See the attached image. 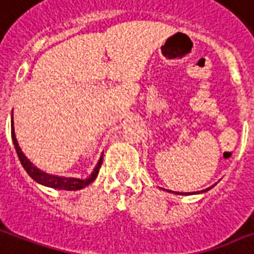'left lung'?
Listing matches in <instances>:
<instances>
[{"instance_id": "8db88e82", "label": "left lung", "mask_w": 254, "mask_h": 254, "mask_svg": "<svg viewBox=\"0 0 254 254\" xmlns=\"http://www.w3.org/2000/svg\"><path fill=\"white\" fill-rule=\"evenodd\" d=\"M179 194H188V193H179Z\"/></svg>"}]
</instances>
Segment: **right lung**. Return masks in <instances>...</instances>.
Segmentation results:
<instances>
[{
    "mask_svg": "<svg viewBox=\"0 0 254 254\" xmlns=\"http://www.w3.org/2000/svg\"><path fill=\"white\" fill-rule=\"evenodd\" d=\"M11 140H13V144H14L15 152L18 154V158L24 169L28 172V174L32 177L34 181L42 184V185H46V187L54 188V189H64V190H78V189H82V188L88 187L89 184L93 183L96 180L97 174H98V170H100V166L102 164V157L100 158V161L97 164V166L93 170L92 176L86 180H78V179H66V177H57V176H50V174L42 172V170L37 169L36 166L33 165L32 162L29 161L28 158L25 157V154L22 153L21 148L18 146V142H17V138H15L14 134V127H13V117H11Z\"/></svg>",
    "mask_w": 254,
    "mask_h": 254,
    "instance_id": "1",
    "label": "right lung"
}]
</instances>
